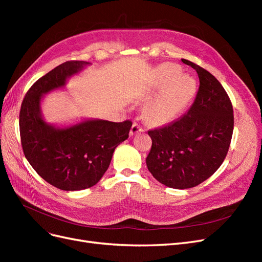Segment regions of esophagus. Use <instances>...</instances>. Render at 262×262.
<instances>
[{"label": "esophagus", "mask_w": 262, "mask_h": 262, "mask_svg": "<svg viewBox=\"0 0 262 262\" xmlns=\"http://www.w3.org/2000/svg\"><path fill=\"white\" fill-rule=\"evenodd\" d=\"M142 131H143V128H142V126L138 122H133V124L131 126V130H130L131 136H134L136 133L142 132Z\"/></svg>", "instance_id": "esophagus-1"}]
</instances>
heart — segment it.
<instances>
[{
  "mask_svg": "<svg viewBox=\"0 0 262 262\" xmlns=\"http://www.w3.org/2000/svg\"><path fill=\"white\" fill-rule=\"evenodd\" d=\"M195 81L173 64L157 69L155 90L162 92L145 108L146 120L153 124H165L176 119L189 105L195 94Z\"/></svg>",
  "mask_w": 262,
  "mask_h": 262,
  "instance_id": "b5f03b06",
  "label": "heart"
}]
</instances>
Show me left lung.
Returning <instances> with one entry per match:
<instances>
[{
	"label": "left lung",
	"instance_id": "obj_1",
	"mask_svg": "<svg viewBox=\"0 0 262 262\" xmlns=\"http://www.w3.org/2000/svg\"><path fill=\"white\" fill-rule=\"evenodd\" d=\"M199 76V90L187 114L161 128L148 130L152 147L149 172L161 184L192 188L215 172L231 145L234 114L224 87L209 71L182 59Z\"/></svg>",
	"mask_w": 262,
	"mask_h": 262
}]
</instances>
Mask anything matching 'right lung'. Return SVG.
Here are the masks:
<instances>
[{"label":"right lung","mask_w":262,"mask_h":262,"mask_svg":"<svg viewBox=\"0 0 262 262\" xmlns=\"http://www.w3.org/2000/svg\"><path fill=\"white\" fill-rule=\"evenodd\" d=\"M89 64L73 60L54 68L31 85L19 112L24 155L39 176L64 191L96 185L108 169L115 148L128 139L132 126L131 120H89L57 129L42 120V95L64 86L69 76Z\"/></svg>","instance_id":"obj_1"}]
</instances>
